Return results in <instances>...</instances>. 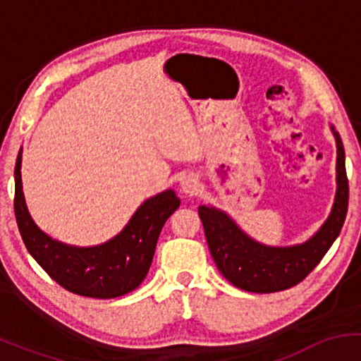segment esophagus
<instances>
[{"instance_id": "34e87169", "label": "esophagus", "mask_w": 361, "mask_h": 361, "mask_svg": "<svg viewBox=\"0 0 361 361\" xmlns=\"http://www.w3.org/2000/svg\"><path fill=\"white\" fill-rule=\"evenodd\" d=\"M200 186L198 183V180L195 176H186L183 181H181V192L186 193V195H193L197 192V188Z\"/></svg>"}]
</instances>
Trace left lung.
I'll return each mask as SVG.
<instances>
[{
    "instance_id": "left-lung-1",
    "label": "left lung",
    "mask_w": 361,
    "mask_h": 361,
    "mask_svg": "<svg viewBox=\"0 0 361 361\" xmlns=\"http://www.w3.org/2000/svg\"><path fill=\"white\" fill-rule=\"evenodd\" d=\"M336 195L329 217L307 241L292 246H268L247 235L231 215L212 205L198 207L209 250L219 271L234 287L255 293H271L300 283L336 241L348 212L345 147L336 128Z\"/></svg>"
}]
</instances>
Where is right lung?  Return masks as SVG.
I'll return each instance as SVG.
<instances>
[{
    "mask_svg": "<svg viewBox=\"0 0 361 361\" xmlns=\"http://www.w3.org/2000/svg\"><path fill=\"white\" fill-rule=\"evenodd\" d=\"M22 152L15 164V217L34 259L69 292L93 299H115L142 283L154 256L157 238L168 217L180 207L175 190L144 200L117 235L97 246H73L45 234L25 204Z\"/></svg>",
    "mask_w": 361,
    "mask_h": 361,
    "instance_id": "1",
    "label": "right lung"
}]
</instances>
